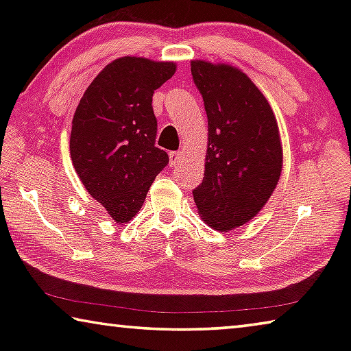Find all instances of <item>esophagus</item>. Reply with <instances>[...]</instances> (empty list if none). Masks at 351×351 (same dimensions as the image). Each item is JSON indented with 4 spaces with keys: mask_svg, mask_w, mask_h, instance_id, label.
<instances>
[{
    "mask_svg": "<svg viewBox=\"0 0 351 351\" xmlns=\"http://www.w3.org/2000/svg\"><path fill=\"white\" fill-rule=\"evenodd\" d=\"M181 159H182L181 152H171L170 153V165H171V167H173V165H176V164H180Z\"/></svg>",
    "mask_w": 351,
    "mask_h": 351,
    "instance_id": "1",
    "label": "esophagus"
}]
</instances>
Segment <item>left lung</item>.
I'll return each mask as SVG.
<instances>
[{
    "mask_svg": "<svg viewBox=\"0 0 351 351\" xmlns=\"http://www.w3.org/2000/svg\"><path fill=\"white\" fill-rule=\"evenodd\" d=\"M207 114L203 182L193 190L199 217L219 232L240 228L268 203L282 175L274 111L241 69L192 60Z\"/></svg>",
    "mask_w": 351,
    "mask_h": 351,
    "instance_id": "1",
    "label": "left lung"
}]
</instances>
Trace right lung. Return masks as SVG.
Listing matches in <instances>:
<instances>
[{"mask_svg": "<svg viewBox=\"0 0 351 351\" xmlns=\"http://www.w3.org/2000/svg\"><path fill=\"white\" fill-rule=\"evenodd\" d=\"M175 71V62L116 58L75 108L69 139L75 173L119 224L138 215L154 178L169 162V154L154 145L158 123L152 100Z\"/></svg>", "mask_w": 351, "mask_h": 351, "instance_id": "obj_1", "label": "right lung"}]
</instances>
